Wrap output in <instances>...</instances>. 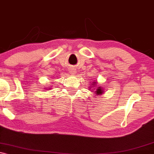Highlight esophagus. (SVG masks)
<instances>
[{"instance_id": "esophagus-1", "label": "esophagus", "mask_w": 154, "mask_h": 154, "mask_svg": "<svg viewBox=\"0 0 154 154\" xmlns=\"http://www.w3.org/2000/svg\"><path fill=\"white\" fill-rule=\"evenodd\" d=\"M69 72H70L71 74H75V73L76 72V70L74 68H70L69 69Z\"/></svg>"}]
</instances>
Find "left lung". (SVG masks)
Instances as JSON below:
<instances>
[{
    "mask_svg": "<svg viewBox=\"0 0 154 154\" xmlns=\"http://www.w3.org/2000/svg\"><path fill=\"white\" fill-rule=\"evenodd\" d=\"M94 85H95V83H94ZM97 85V84H96ZM95 93L97 94H102V89H101L100 87H98Z\"/></svg>",
    "mask_w": 154,
    "mask_h": 154,
    "instance_id": "left-lung-1",
    "label": "left lung"
}]
</instances>
